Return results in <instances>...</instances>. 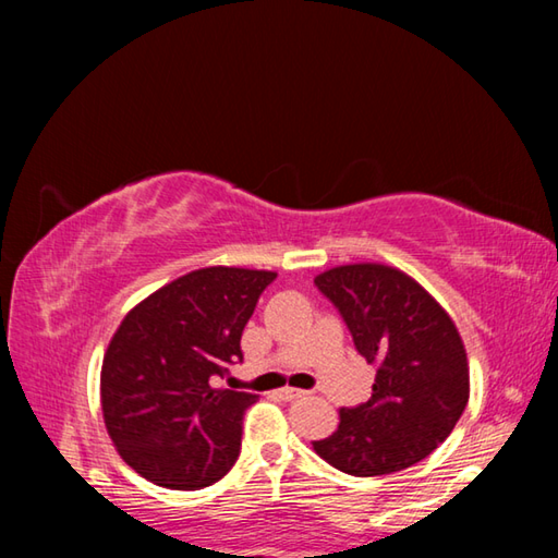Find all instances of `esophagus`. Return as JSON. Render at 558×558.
I'll list each match as a JSON object with an SVG mask.
<instances>
[{
    "mask_svg": "<svg viewBox=\"0 0 558 558\" xmlns=\"http://www.w3.org/2000/svg\"><path fill=\"white\" fill-rule=\"evenodd\" d=\"M278 396H280L282 401H295V399H302V396H305V391H300V389H290V386H288V389H280V391H278Z\"/></svg>",
    "mask_w": 558,
    "mask_h": 558,
    "instance_id": "34e87169",
    "label": "esophagus"
}]
</instances>
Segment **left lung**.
<instances>
[{"mask_svg": "<svg viewBox=\"0 0 558 558\" xmlns=\"http://www.w3.org/2000/svg\"><path fill=\"white\" fill-rule=\"evenodd\" d=\"M315 286L376 366L369 401L339 411L337 430L315 440V452L354 477L415 465L450 436L470 399L456 323L411 276L381 263L329 268Z\"/></svg>", "mask_w": 558, "mask_h": 558, "instance_id": "8db88e82", "label": "left lung"}]
</instances>
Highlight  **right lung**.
<instances>
[{"instance_id": "right-lung-1", "label": "right lung", "mask_w": 558, "mask_h": 558, "mask_svg": "<svg viewBox=\"0 0 558 558\" xmlns=\"http://www.w3.org/2000/svg\"><path fill=\"white\" fill-rule=\"evenodd\" d=\"M278 272L211 266L135 305L102 356L100 403L120 458L169 489L209 487L241 452L256 393L214 389L243 359L241 335Z\"/></svg>"}]
</instances>
